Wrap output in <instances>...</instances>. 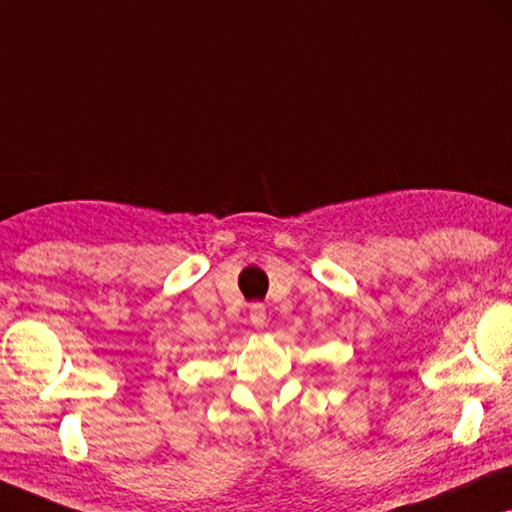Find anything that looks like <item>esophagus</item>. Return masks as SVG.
Segmentation results:
<instances>
[{"mask_svg":"<svg viewBox=\"0 0 512 512\" xmlns=\"http://www.w3.org/2000/svg\"><path fill=\"white\" fill-rule=\"evenodd\" d=\"M249 320H251V325H254V327H263L265 325V306L261 302L251 304Z\"/></svg>","mask_w":512,"mask_h":512,"instance_id":"34e87169","label":"esophagus"}]
</instances>
